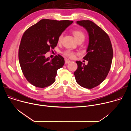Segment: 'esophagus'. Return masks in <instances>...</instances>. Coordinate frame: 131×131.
Masks as SVG:
<instances>
[{"label":"esophagus","instance_id":"34e87169","mask_svg":"<svg viewBox=\"0 0 131 131\" xmlns=\"http://www.w3.org/2000/svg\"><path fill=\"white\" fill-rule=\"evenodd\" d=\"M71 62V61H70L69 60H68V59H65V64H68L69 63H70Z\"/></svg>","mask_w":131,"mask_h":131}]
</instances>
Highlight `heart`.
<instances>
[{"mask_svg": "<svg viewBox=\"0 0 131 131\" xmlns=\"http://www.w3.org/2000/svg\"><path fill=\"white\" fill-rule=\"evenodd\" d=\"M72 33L73 34V36L74 37V38H76V39L77 40V41L78 40H79L80 39H84V33L80 30H74L72 31ZM63 34H61V35H60V36L58 37V42H60L62 39H63ZM63 54L66 56V57L70 58H73L75 56V53L74 52L69 50H66L65 51H64L63 52Z\"/></svg>", "mask_w": 131, "mask_h": 131, "instance_id": "obj_1", "label": "heart"}]
</instances>
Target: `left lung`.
<instances>
[{"instance_id":"left-lung-1","label":"left lung","mask_w":131,"mask_h":131,"mask_svg":"<svg viewBox=\"0 0 131 131\" xmlns=\"http://www.w3.org/2000/svg\"><path fill=\"white\" fill-rule=\"evenodd\" d=\"M77 23L85 28L89 34L87 54L83 58L88 63L85 65L77 61L78 68L73 74L79 85L93 89L100 85L108 75L113 58V47L107 34L94 22L82 20Z\"/></svg>"}]
</instances>
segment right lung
Listing matches in <instances>:
<instances>
[{
    "label": "right lung",
    "mask_w": 131,
    "mask_h": 131,
    "mask_svg": "<svg viewBox=\"0 0 131 131\" xmlns=\"http://www.w3.org/2000/svg\"><path fill=\"white\" fill-rule=\"evenodd\" d=\"M72 22L42 19L24 32L18 60L24 76L32 85L43 88L55 82L58 70L64 65V59L58 54L50 60L45 54L57 46L59 36Z\"/></svg>",
    "instance_id": "1"
}]
</instances>
